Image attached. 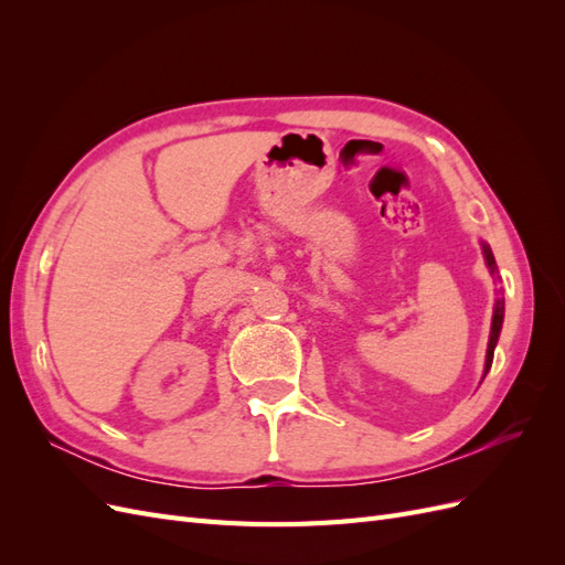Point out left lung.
I'll use <instances>...</instances> for the list:
<instances>
[{
    "label": "left lung",
    "mask_w": 565,
    "mask_h": 565,
    "mask_svg": "<svg viewBox=\"0 0 565 565\" xmlns=\"http://www.w3.org/2000/svg\"><path fill=\"white\" fill-rule=\"evenodd\" d=\"M483 245V256H486V266L490 268V276L498 273V266H494V256L490 252V247L486 243ZM502 322H504V299L498 292V299H494V309H492V324H490V339H488V351H486V367H483V377L488 374L490 365H492V355H494V347H498V339L502 332Z\"/></svg>",
    "instance_id": "8db88e82"
}]
</instances>
